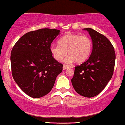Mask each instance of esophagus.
<instances>
[{"instance_id":"obj_1","label":"esophagus","mask_w":125,"mask_h":125,"mask_svg":"<svg viewBox=\"0 0 125 125\" xmlns=\"http://www.w3.org/2000/svg\"><path fill=\"white\" fill-rule=\"evenodd\" d=\"M62 69H63V70H66V69H69V67L67 66L66 65H63Z\"/></svg>"}]
</instances>
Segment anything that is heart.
<instances>
[{"mask_svg": "<svg viewBox=\"0 0 125 125\" xmlns=\"http://www.w3.org/2000/svg\"><path fill=\"white\" fill-rule=\"evenodd\" d=\"M92 43L87 36L78 34H66L58 40V44H52L50 51L55 60L60 61L69 55L65 59V62L82 63L88 59L91 53Z\"/></svg>", "mask_w": 125, "mask_h": 125, "instance_id": "b5f03b06", "label": "heart"}]
</instances>
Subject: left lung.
I'll return each instance as SVG.
<instances>
[{"instance_id": "obj_1", "label": "left lung", "mask_w": 125, "mask_h": 125, "mask_svg": "<svg viewBox=\"0 0 125 125\" xmlns=\"http://www.w3.org/2000/svg\"><path fill=\"white\" fill-rule=\"evenodd\" d=\"M92 51L88 60L75 67L72 84L78 94L91 98L99 94L111 80L114 69L115 53L113 45L103 34L91 28Z\"/></svg>"}]
</instances>
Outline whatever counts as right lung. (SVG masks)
<instances>
[{"label": "right lung", "instance_id": "add662e5", "mask_svg": "<svg viewBox=\"0 0 125 125\" xmlns=\"http://www.w3.org/2000/svg\"><path fill=\"white\" fill-rule=\"evenodd\" d=\"M60 30L42 28L25 34L11 52V66L14 81L32 98H40L52 89L62 64L53 58L51 43Z\"/></svg>", "mask_w": 125, "mask_h": 125}]
</instances>
